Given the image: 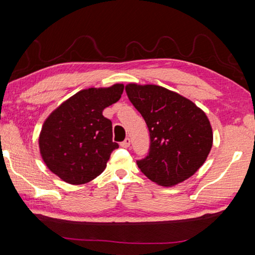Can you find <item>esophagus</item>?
Instances as JSON below:
<instances>
[{
    "label": "esophagus",
    "mask_w": 255,
    "mask_h": 255,
    "mask_svg": "<svg viewBox=\"0 0 255 255\" xmlns=\"http://www.w3.org/2000/svg\"><path fill=\"white\" fill-rule=\"evenodd\" d=\"M120 146H122V147H124V148L129 147V146H130V139H129V138H126V139L120 143Z\"/></svg>",
    "instance_id": "34e87169"
}]
</instances>
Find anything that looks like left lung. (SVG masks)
I'll return each instance as SVG.
<instances>
[{
    "mask_svg": "<svg viewBox=\"0 0 255 255\" xmlns=\"http://www.w3.org/2000/svg\"><path fill=\"white\" fill-rule=\"evenodd\" d=\"M133 107L148 127V154L138 159L153 182L172 187L187 180L205 163L213 146V129L192 101L158 85H126Z\"/></svg>",
    "mask_w": 255,
    "mask_h": 255,
    "instance_id": "left-lung-1",
    "label": "left lung"
}]
</instances>
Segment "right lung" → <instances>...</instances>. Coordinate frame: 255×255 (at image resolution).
Masks as SVG:
<instances>
[{"instance_id": "obj_1", "label": "right lung", "mask_w": 255, "mask_h": 255, "mask_svg": "<svg viewBox=\"0 0 255 255\" xmlns=\"http://www.w3.org/2000/svg\"><path fill=\"white\" fill-rule=\"evenodd\" d=\"M123 84L82 90L51 112L42 126L39 148L48 169L71 184L96 179L106 169L112 150V123L102 115L117 102Z\"/></svg>"}]
</instances>
